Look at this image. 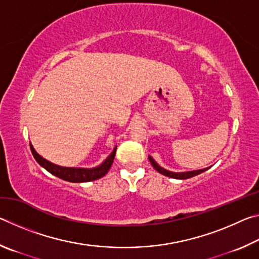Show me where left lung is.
I'll list each match as a JSON object with an SVG mask.
<instances>
[{
    "label": "left lung",
    "mask_w": 259,
    "mask_h": 259,
    "mask_svg": "<svg viewBox=\"0 0 259 259\" xmlns=\"http://www.w3.org/2000/svg\"><path fill=\"white\" fill-rule=\"evenodd\" d=\"M148 159H150L151 164L154 166V169L156 171H159L160 174L164 175L166 177H170V178H176V179H187V178H191V177H194L196 175H200L201 172L205 171L207 169H201V170H194V171H188V172H171V171H168V170H165L163 168H161V166L156 163V162L152 159L151 156H148Z\"/></svg>",
    "instance_id": "obj_1"
}]
</instances>
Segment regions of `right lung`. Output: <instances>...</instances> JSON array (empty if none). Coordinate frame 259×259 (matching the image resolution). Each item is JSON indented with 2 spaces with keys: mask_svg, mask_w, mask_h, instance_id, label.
<instances>
[{
  "mask_svg": "<svg viewBox=\"0 0 259 259\" xmlns=\"http://www.w3.org/2000/svg\"><path fill=\"white\" fill-rule=\"evenodd\" d=\"M29 146H30V151H32L34 159L37 161L38 164L42 165L43 168H45L47 171H49L50 174L55 175V176H57L60 179H64V181L71 182V183L93 182V181H96V179L104 177L105 175L108 172L109 168H111L114 156H115V153H116V146H115L114 147L113 152L111 153V155H109L99 166H96V168H93V169L66 168V166L56 165L54 163H51V162L47 161L46 159H43L41 155H38L37 153L35 152L32 144H29Z\"/></svg>",
  "mask_w": 259,
  "mask_h": 259,
  "instance_id": "obj_1",
  "label": "right lung"
}]
</instances>
